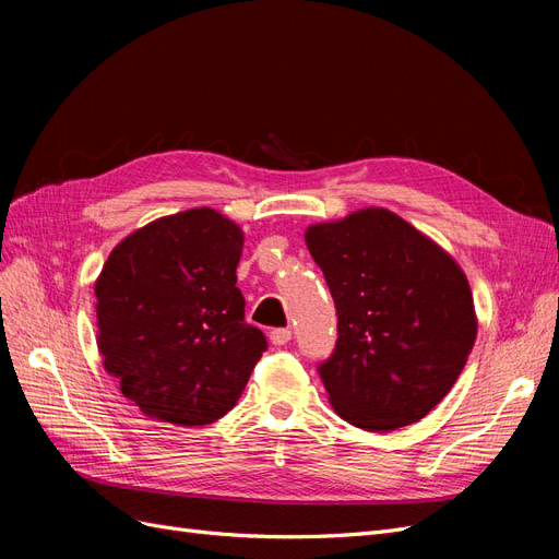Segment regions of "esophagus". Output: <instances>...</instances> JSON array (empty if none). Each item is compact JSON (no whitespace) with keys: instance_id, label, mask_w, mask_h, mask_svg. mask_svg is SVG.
Listing matches in <instances>:
<instances>
[{"instance_id":"esophagus-1","label":"esophagus","mask_w":559,"mask_h":559,"mask_svg":"<svg viewBox=\"0 0 559 559\" xmlns=\"http://www.w3.org/2000/svg\"><path fill=\"white\" fill-rule=\"evenodd\" d=\"M292 341V329H275L270 331V343H273L275 347H282Z\"/></svg>"}]
</instances>
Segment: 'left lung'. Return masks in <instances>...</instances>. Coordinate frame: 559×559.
I'll use <instances>...</instances> for the list:
<instances>
[{
    "mask_svg": "<svg viewBox=\"0 0 559 559\" xmlns=\"http://www.w3.org/2000/svg\"><path fill=\"white\" fill-rule=\"evenodd\" d=\"M306 242L337 312L335 349L319 364L333 411L366 431H394L429 415L476 343L462 267L382 207L314 224Z\"/></svg>",
    "mask_w": 559,
    "mask_h": 559,
    "instance_id": "obj_1",
    "label": "left lung"
}]
</instances>
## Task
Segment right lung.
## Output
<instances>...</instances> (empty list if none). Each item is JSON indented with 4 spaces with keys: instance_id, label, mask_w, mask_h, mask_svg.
<instances>
[{
    "instance_id": "obj_1",
    "label": "right lung",
    "mask_w": 559,
    "mask_h": 559,
    "mask_svg": "<svg viewBox=\"0 0 559 559\" xmlns=\"http://www.w3.org/2000/svg\"><path fill=\"white\" fill-rule=\"evenodd\" d=\"M245 235L210 207L156 218L118 242L95 282L97 347L148 417L200 427L224 417L261 359L238 282Z\"/></svg>"
}]
</instances>
